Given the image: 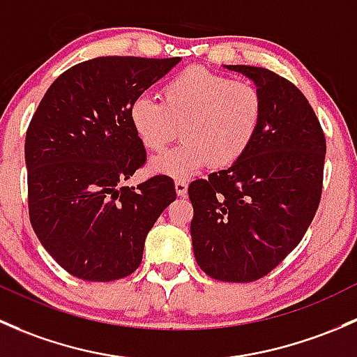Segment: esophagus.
<instances>
[{"label":"esophagus","mask_w":357,"mask_h":357,"mask_svg":"<svg viewBox=\"0 0 357 357\" xmlns=\"http://www.w3.org/2000/svg\"><path fill=\"white\" fill-rule=\"evenodd\" d=\"M175 190H177V194L180 197L185 196V194H187V180H182V178L175 180Z\"/></svg>","instance_id":"esophagus-1"}]
</instances>
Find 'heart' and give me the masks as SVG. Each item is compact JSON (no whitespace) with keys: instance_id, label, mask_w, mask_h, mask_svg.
I'll return each mask as SVG.
<instances>
[{"instance_id":"b5f03b06","label":"heart","mask_w":357,"mask_h":357,"mask_svg":"<svg viewBox=\"0 0 357 357\" xmlns=\"http://www.w3.org/2000/svg\"><path fill=\"white\" fill-rule=\"evenodd\" d=\"M128 116L149 153H163L182 134L185 141L154 158L151 168L172 177H189L206 163L227 168L248 153L263 122L264 99L249 80L194 67L161 87V101L134 99Z\"/></svg>"}]
</instances>
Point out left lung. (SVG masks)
I'll list each match as a JSON object with an SVG mask.
<instances>
[{"mask_svg":"<svg viewBox=\"0 0 357 357\" xmlns=\"http://www.w3.org/2000/svg\"><path fill=\"white\" fill-rule=\"evenodd\" d=\"M227 67L255 80L264 116L237 163L189 185L190 235L206 275L245 284L270 273L303 241L321 199L326 141L290 80L268 68Z\"/></svg>","mask_w":357,"mask_h":357,"instance_id":"left-lung-1","label":"left lung"}]
</instances>
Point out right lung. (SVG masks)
<instances>
[{"mask_svg": "<svg viewBox=\"0 0 357 357\" xmlns=\"http://www.w3.org/2000/svg\"><path fill=\"white\" fill-rule=\"evenodd\" d=\"M180 58L99 56L50 86L25 135L29 216L70 275L112 282L139 268L146 235L175 201L174 180L125 185L146 163L130 105Z\"/></svg>", "mask_w": 357, "mask_h": 357, "instance_id": "obj_1", "label": "right lung"}]
</instances>
